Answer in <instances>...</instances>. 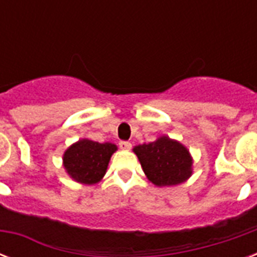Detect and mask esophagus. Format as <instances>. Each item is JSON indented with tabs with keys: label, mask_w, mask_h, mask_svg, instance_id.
Masks as SVG:
<instances>
[{
	"label": "esophagus",
	"mask_w": 257,
	"mask_h": 257,
	"mask_svg": "<svg viewBox=\"0 0 257 257\" xmlns=\"http://www.w3.org/2000/svg\"><path fill=\"white\" fill-rule=\"evenodd\" d=\"M118 145H120L121 149H125V151H129V149L132 148V144H131L129 141H120Z\"/></svg>",
	"instance_id": "obj_1"
}]
</instances>
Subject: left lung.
Wrapping results in <instances>:
<instances>
[{
	"label": "left lung",
	"instance_id": "1",
	"mask_svg": "<svg viewBox=\"0 0 257 257\" xmlns=\"http://www.w3.org/2000/svg\"><path fill=\"white\" fill-rule=\"evenodd\" d=\"M149 181L157 187L184 183L192 175V157L183 144L168 136L133 148Z\"/></svg>",
	"mask_w": 257,
	"mask_h": 257
}]
</instances>
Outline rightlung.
Instances as JSON below:
<instances>
[{"label": "right lung", "mask_w": 257, "mask_h": 257, "mask_svg": "<svg viewBox=\"0 0 257 257\" xmlns=\"http://www.w3.org/2000/svg\"><path fill=\"white\" fill-rule=\"evenodd\" d=\"M117 151L112 143H97V141L81 139L66 149L64 153V167L68 175L77 183H98L104 177L109 160Z\"/></svg>", "instance_id": "obj_1"}]
</instances>
